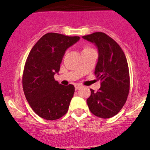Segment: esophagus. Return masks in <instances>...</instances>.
Here are the masks:
<instances>
[{"instance_id": "34e87169", "label": "esophagus", "mask_w": 150, "mask_h": 150, "mask_svg": "<svg viewBox=\"0 0 150 150\" xmlns=\"http://www.w3.org/2000/svg\"><path fill=\"white\" fill-rule=\"evenodd\" d=\"M74 86H75V89L79 90V88H81L82 87H83V86H81L80 84H78V83H76V84L74 85Z\"/></svg>"}]
</instances>
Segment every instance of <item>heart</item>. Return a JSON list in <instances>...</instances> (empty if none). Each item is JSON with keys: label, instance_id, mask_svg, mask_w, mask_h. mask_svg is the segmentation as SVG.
I'll return each instance as SVG.
<instances>
[{"label": "heart", "instance_id": "heart-1", "mask_svg": "<svg viewBox=\"0 0 150 150\" xmlns=\"http://www.w3.org/2000/svg\"><path fill=\"white\" fill-rule=\"evenodd\" d=\"M90 49H91V47H89V46H86V47H84L83 48V51H84V50H90Z\"/></svg>", "mask_w": 150, "mask_h": 150}]
</instances>
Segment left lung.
Masks as SVG:
<instances>
[{"label":"left lung","instance_id":"8db88e82","mask_svg":"<svg viewBox=\"0 0 150 150\" xmlns=\"http://www.w3.org/2000/svg\"><path fill=\"white\" fill-rule=\"evenodd\" d=\"M98 49V61L95 67L96 78L100 80L98 91L91 90L87 99L90 111L103 119L114 116L126 102L130 89L128 62L120 46L103 32L83 36Z\"/></svg>","mask_w":150,"mask_h":150}]
</instances>
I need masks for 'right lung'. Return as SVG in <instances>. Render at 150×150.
Here are the masks:
<instances>
[{"instance_id": "right-lung-1", "label": "right lung", "mask_w": 150, "mask_h": 150, "mask_svg": "<svg viewBox=\"0 0 150 150\" xmlns=\"http://www.w3.org/2000/svg\"><path fill=\"white\" fill-rule=\"evenodd\" d=\"M79 37L47 33L29 52L22 74L24 94L36 114L46 120H55L65 115L74 96L73 85L62 86L55 81L63 56Z\"/></svg>"}]
</instances>
